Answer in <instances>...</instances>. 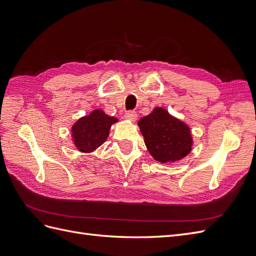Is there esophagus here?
Here are the masks:
<instances>
[{"label":"esophagus","instance_id":"34e87169","mask_svg":"<svg viewBox=\"0 0 256 256\" xmlns=\"http://www.w3.org/2000/svg\"><path fill=\"white\" fill-rule=\"evenodd\" d=\"M125 118H126L127 120H131V122H134V120H136V118H138V114H136V112H134V111H127V112L125 113Z\"/></svg>","mask_w":256,"mask_h":256}]
</instances>
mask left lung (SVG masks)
<instances>
[{"label": "left lung", "mask_w": 256, "mask_h": 256, "mask_svg": "<svg viewBox=\"0 0 256 256\" xmlns=\"http://www.w3.org/2000/svg\"><path fill=\"white\" fill-rule=\"evenodd\" d=\"M144 142L152 158L161 164H171L182 159L192 150L191 130L187 124L170 114L164 108L138 122Z\"/></svg>", "instance_id": "left-lung-1"}]
</instances>
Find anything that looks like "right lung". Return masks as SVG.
<instances>
[{
  "label": "right lung",
  "mask_w": 256,
  "mask_h": 256,
  "mask_svg": "<svg viewBox=\"0 0 256 256\" xmlns=\"http://www.w3.org/2000/svg\"><path fill=\"white\" fill-rule=\"evenodd\" d=\"M118 120L96 109L76 120L72 127L74 146L82 152H92L102 145L110 134V128Z\"/></svg>",
  "instance_id": "obj_1"
}]
</instances>
